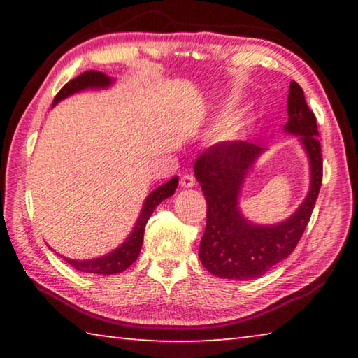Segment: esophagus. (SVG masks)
<instances>
[{
  "label": "esophagus",
  "mask_w": 358,
  "mask_h": 358,
  "mask_svg": "<svg viewBox=\"0 0 358 358\" xmlns=\"http://www.w3.org/2000/svg\"><path fill=\"white\" fill-rule=\"evenodd\" d=\"M180 185L183 187H192L194 185H196V178H194V175H191V173H185L183 177L180 178Z\"/></svg>",
  "instance_id": "obj_1"
}]
</instances>
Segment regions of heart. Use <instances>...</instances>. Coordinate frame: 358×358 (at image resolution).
<instances>
[{
  "instance_id": "1",
  "label": "heart",
  "mask_w": 358,
  "mask_h": 358,
  "mask_svg": "<svg viewBox=\"0 0 358 358\" xmlns=\"http://www.w3.org/2000/svg\"><path fill=\"white\" fill-rule=\"evenodd\" d=\"M230 134H232V136H235V134H237V128H235V129H232V131H230Z\"/></svg>"
}]
</instances>
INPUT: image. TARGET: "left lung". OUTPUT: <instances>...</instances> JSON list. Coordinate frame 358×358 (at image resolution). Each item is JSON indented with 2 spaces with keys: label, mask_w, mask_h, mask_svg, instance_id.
Returning a JSON list of instances; mask_svg holds the SVG:
<instances>
[{
  "label": "left lung",
  "mask_w": 358,
  "mask_h": 358,
  "mask_svg": "<svg viewBox=\"0 0 358 358\" xmlns=\"http://www.w3.org/2000/svg\"><path fill=\"white\" fill-rule=\"evenodd\" d=\"M287 115L284 131L300 136L310 157L311 185L305 201L286 221L259 226L240 211L238 197L245 177L264 151L256 143L238 141L213 145L194 164L207 201V226L199 257L211 275L240 281L260 278L295 250L310 222L322 185V153L316 115L296 82L289 87Z\"/></svg>",
  "instance_id": "left-lung-1"
}]
</instances>
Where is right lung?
Masks as SVG:
<instances>
[{
	"label": "right lung",
	"instance_id": "right-lung-1",
	"mask_svg": "<svg viewBox=\"0 0 358 358\" xmlns=\"http://www.w3.org/2000/svg\"><path fill=\"white\" fill-rule=\"evenodd\" d=\"M112 82H113L112 78L107 77L104 72L85 71L83 74L72 78V80H69L62 90H59L58 94L55 96V99H53V106L58 104L59 101L68 98L71 94L83 92V90L110 87ZM177 186H178V177H173L172 180H169L166 185L156 187V189L151 192L147 199H145V203L142 207L141 216H138V220L136 222V227L132 229L131 235L126 238L124 243L118 246L115 251L108 252L102 257L88 259V260H74L68 257H63V259L71 266H74V268L78 271H83V273L115 275V273H121V271H124L129 265L134 264L138 257V252H141V248L143 243L145 226H147L151 213H153L155 208L162 201H166L167 197L173 196Z\"/></svg>",
	"mask_w": 358,
	"mask_h": 358
}]
</instances>
